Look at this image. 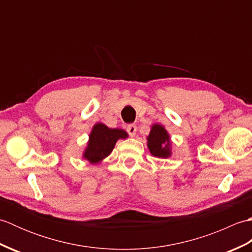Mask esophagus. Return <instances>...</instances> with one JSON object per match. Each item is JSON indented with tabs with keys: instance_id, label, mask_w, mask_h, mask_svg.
<instances>
[{
	"instance_id": "esophagus-1",
	"label": "esophagus",
	"mask_w": 252,
	"mask_h": 252,
	"mask_svg": "<svg viewBox=\"0 0 252 252\" xmlns=\"http://www.w3.org/2000/svg\"><path fill=\"white\" fill-rule=\"evenodd\" d=\"M136 126L135 125H129L126 126V132L129 133L131 136H134L136 134Z\"/></svg>"
}]
</instances>
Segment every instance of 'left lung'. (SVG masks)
<instances>
[{
  "label": "left lung",
  "mask_w": 252,
  "mask_h": 252,
  "mask_svg": "<svg viewBox=\"0 0 252 252\" xmlns=\"http://www.w3.org/2000/svg\"><path fill=\"white\" fill-rule=\"evenodd\" d=\"M147 146L155 157L169 158L171 156V141L167 130L161 125H154L147 136Z\"/></svg>",
  "instance_id": "1"
}]
</instances>
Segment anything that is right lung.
<instances>
[{
	"instance_id": "right-lung-1",
	"label": "right lung",
	"mask_w": 252,
	"mask_h": 252,
	"mask_svg": "<svg viewBox=\"0 0 252 252\" xmlns=\"http://www.w3.org/2000/svg\"><path fill=\"white\" fill-rule=\"evenodd\" d=\"M127 137V133L121 129H110L104 123H96L89 135L88 146L83 153V158L90 163L97 164L108 157L116 143L120 138Z\"/></svg>"
}]
</instances>
